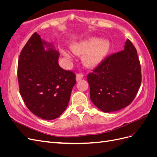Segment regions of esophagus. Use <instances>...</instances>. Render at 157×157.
<instances>
[{"instance_id": "obj_1", "label": "esophagus", "mask_w": 157, "mask_h": 157, "mask_svg": "<svg viewBox=\"0 0 157 157\" xmlns=\"http://www.w3.org/2000/svg\"><path fill=\"white\" fill-rule=\"evenodd\" d=\"M84 75L82 73H78L77 74V76H76V79H77V81H79V80H82L83 78Z\"/></svg>"}]
</instances>
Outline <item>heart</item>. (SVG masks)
Here are the masks:
<instances>
[{"instance_id":"1","label":"heart","mask_w":157,"mask_h":157,"mask_svg":"<svg viewBox=\"0 0 157 157\" xmlns=\"http://www.w3.org/2000/svg\"><path fill=\"white\" fill-rule=\"evenodd\" d=\"M74 54L77 55L84 54L82 57L84 64L89 67L98 65L105 58L109 50V43L107 40H99L96 38H92L86 40L75 43L71 47ZM63 55L69 57L67 52Z\"/></svg>"}]
</instances>
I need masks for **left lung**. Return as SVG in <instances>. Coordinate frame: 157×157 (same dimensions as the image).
I'll return each instance as SVG.
<instances>
[{
    "label": "left lung",
    "mask_w": 157,
    "mask_h": 157,
    "mask_svg": "<svg viewBox=\"0 0 157 157\" xmlns=\"http://www.w3.org/2000/svg\"><path fill=\"white\" fill-rule=\"evenodd\" d=\"M90 97L101 111H116L129 105L141 82L137 50L127 39L124 50L107 56L87 75Z\"/></svg>",
    "instance_id": "left-lung-1"
}]
</instances>
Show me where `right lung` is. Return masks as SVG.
Listing matches in <instances>:
<instances>
[{
  "label": "right lung",
  "mask_w": 157,
  "mask_h": 157,
  "mask_svg": "<svg viewBox=\"0 0 157 157\" xmlns=\"http://www.w3.org/2000/svg\"><path fill=\"white\" fill-rule=\"evenodd\" d=\"M33 33L21 50L17 65L21 96L29 110L45 120H53L65 110L76 75L58 64L59 52Z\"/></svg>",
  "instance_id": "right-lung-1"
}]
</instances>
